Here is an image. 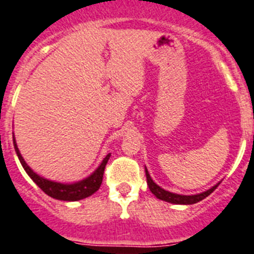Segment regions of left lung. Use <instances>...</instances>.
<instances>
[{"label": "left lung", "instance_id": "1", "mask_svg": "<svg viewBox=\"0 0 254 254\" xmlns=\"http://www.w3.org/2000/svg\"><path fill=\"white\" fill-rule=\"evenodd\" d=\"M145 176H147V184L148 186H149V190L152 191V193L155 196V197L159 198V200L167 201V202H171V204H176V205L196 204V202H198V201L204 200L205 197H207V196H209L210 193H211L212 191H214L219 185H220V182H218V184H216L215 186H212L211 189L206 190V191H204V192H201V193H196V195H178V193L170 192V191L162 189L161 186H158V185L155 184V182L152 180V177H150L149 172H148L147 170V167H145Z\"/></svg>", "mask_w": 254, "mask_h": 254}]
</instances>
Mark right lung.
I'll return each mask as SVG.
<instances>
[{
  "instance_id": "right-lung-1",
  "label": "right lung",
  "mask_w": 254,
  "mask_h": 254,
  "mask_svg": "<svg viewBox=\"0 0 254 254\" xmlns=\"http://www.w3.org/2000/svg\"><path fill=\"white\" fill-rule=\"evenodd\" d=\"M12 140L13 147H15V152L16 154H17V157H19L20 163L24 167L25 172H26L27 175H29V177H30L48 196H50V197L62 201H78L82 200V198H86L88 197V196L93 195V193L100 189V186H101L105 167H106L107 161L110 158V153L105 157L104 161L101 162V164H100L88 177L83 178L81 181L73 182V184H63V182H56L52 181V180H48V178L42 177L40 175L34 172L30 167L27 166L25 159L22 158L21 153H20L19 148H17V144H16L15 135H13Z\"/></svg>"
}]
</instances>
